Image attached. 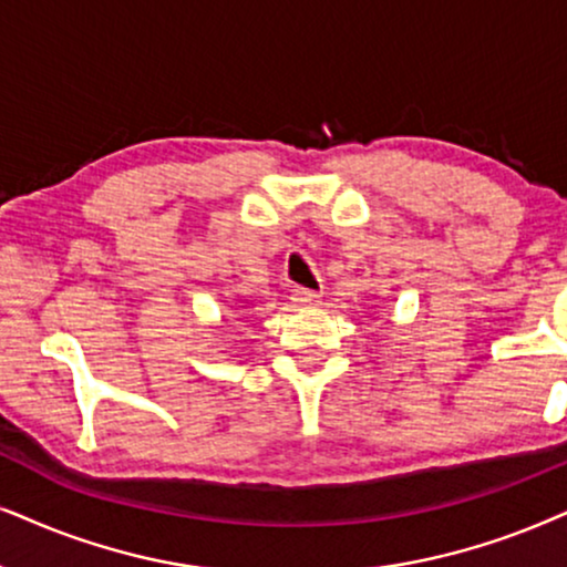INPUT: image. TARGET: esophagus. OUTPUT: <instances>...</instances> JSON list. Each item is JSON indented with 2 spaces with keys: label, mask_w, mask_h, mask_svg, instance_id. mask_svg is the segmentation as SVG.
I'll return each mask as SVG.
<instances>
[{
  "label": "esophagus",
  "mask_w": 567,
  "mask_h": 567,
  "mask_svg": "<svg viewBox=\"0 0 567 567\" xmlns=\"http://www.w3.org/2000/svg\"><path fill=\"white\" fill-rule=\"evenodd\" d=\"M290 300H292V306H296V308H313L319 303V292L306 290V288H296L290 292Z\"/></svg>",
  "instance_id": "obj_1"
}]
</instances>
